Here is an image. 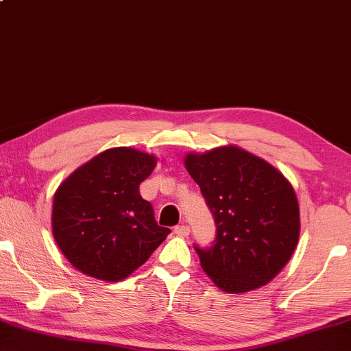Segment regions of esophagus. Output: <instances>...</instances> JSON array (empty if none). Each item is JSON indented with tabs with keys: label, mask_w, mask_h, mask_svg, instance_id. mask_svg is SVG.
I'll return each instance as SVG.
<instances>
[{
	"label": "esophagus",
	"mask_w": 351,
	"mask_h": 351,
	"mask_svg": "<svg viewBox=\"0 0 351 351\" xmlns=\"http://www.w3.org/2000/svg\"><path fill=\"white\" fill-rule=\"evenodd\" d=\"M174 232L177 235L188 237V235H190V228H188V226H185V224H179V226H176V228H174Z\"/></svg>",
	"instance_id": "1"
}]
</instances>
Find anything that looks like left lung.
<instances>
[{"instance_id": "left-lung-1", "label": "left lung", "mask_w": 351, "mask_h": 351, "mask_svg": "<svg viewBox=\"0 0 351 351\" xmlns=\"http://www.w3.org/2000/svg\"><path fill=\"white\" fill-rule=\"evenodd\" d=\"M185 166L217 224L212 245H194L204 271L229 293L268 284L298 243L292 185L267 161L232 145L186 155Z\"/></svg>"}]
</instances>
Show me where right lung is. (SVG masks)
I'll return each mask as SVG.
<instances>
[{
	"label": "right lung",
	"instance_id": "1",
	"mask_svg": "<svg viewBox=\"0 0 351 351\" xmlns=\"http://www.w3.org/2000/svg\"><path fill=\"white\" fill-rule=\"evenodd\" d=\"M157 165L130 147L105 150L59 185L53 199V235L80 271L101 281L125 279L163 243L161 228L139 185Z\"/></svg>",
	"mask_w": 351,
	"mask_h": 351
}]
</instances>
